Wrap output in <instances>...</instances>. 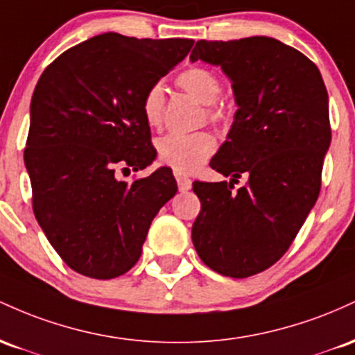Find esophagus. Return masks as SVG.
<instances>
[{"mask_svg": "<svg viewBox=\"0 0 355 355\" xmlns=\"http://www.w3.org/2000/svg\"><path fill=\"white\" fill-rule=\"evenodd\" d=\"M174 178H176V181H178L179 191H189L191 189V184H193V181H191V179L186 176L184 173L174 169Z\"/></svg>", "mask_w": 355, "mask_h": 355, "instance_id": "1", "label": "esophagus"}]
</instances>
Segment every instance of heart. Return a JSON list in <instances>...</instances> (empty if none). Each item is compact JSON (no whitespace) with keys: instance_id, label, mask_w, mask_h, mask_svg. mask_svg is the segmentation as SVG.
<instances>
[{"instance_id":"b5f03b06","label":"heart","mask_w":355,"mask_h":355,"mask_svg":"<svg viewBox=\"0 0 355 355\" xmlns=\"http://www.w3.org/2000/svg\"><path fill=\"white\" fill-rule=\"evenodd\" d=\"M178 85L188 92L191 97L206 105V115L213 124H225L230 119V110L225 103L218 102L221 97L223 83L214 71L205 67H191L178 75ZM164 87L153 83L142 95V115L149 127H159L164 117ZM216 150V139L209 132L194 134H169L159 139V159L167 166L181 173H193L205 164Z\"/></svg>"}]
</instances>
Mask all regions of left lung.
I'll return each instance as SVG.
<instances>
[{
  "label": "left lung",
  "instance_id": "1",
  "mask_svg": "<svg viewBox=\"0 0 355 355\" xmlns=\"http://www.w3.org/2000/svg\"><path fill=\"white\" fill-rule=\"evenodd\" d=\"M189 58L220 65L238 105L209 162L231 181L193 182L201 211L191 236L211 270L252 277L284 257L320 193L332 137L327 89L312 60L268 37L199 40ZM241 175L247 184L234 190Z\"/></svg>",
  "mask_w": 355,
  "mask_h": 355
}]
</instances>
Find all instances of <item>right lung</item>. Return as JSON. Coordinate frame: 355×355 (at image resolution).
Returning a JSON list of instances; mask_svg holds the SVG:
<instances>
[{"label":"right lung","instance_id":"1","mask_svg":"<svg viewBox=\"0 0 355 355\" xmlns=\"http://www.w3.org/2000/svg\"><path fill=\"white\" fill-rule=\"evenodd\" d=\"M193 43L103 33L63 51L40 77L25 147L33 213L77 273L109 280L129 272L154 216L176 194L169 167L130 184L119 173L156 159L142 95Z\"/></svg>","mask_w":355,"mask_h":355}]
</instances>
